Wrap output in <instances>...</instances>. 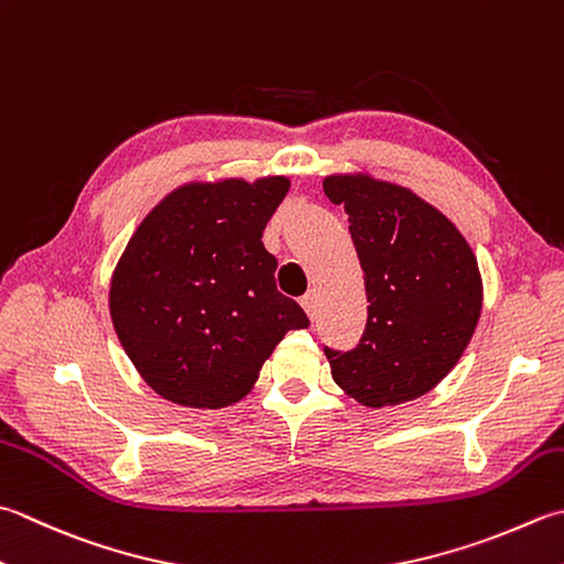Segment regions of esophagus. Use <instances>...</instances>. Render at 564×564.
<instances>
[{
	"label": "esophagus",
	"instance_id": "34e87169",
	"mask_svg": "<svg viewBox=\"0 0 564 564\" xmlns=\"http://www.w3.org/2000/svg\"><path fill=\"white\" fill-rule=\"evenodd\" d=\"M301 305L305 307V313L311 315V319H315V317H317V293H315V291H311L307 295H303Z\"/></svg>",
	"mask_w": 564,
	"mask_h": 564
}]
</instances>
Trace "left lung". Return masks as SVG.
I'll use <instances>...</instances> for the list:
<instances>
[{
    "instance_id": "1",
    "label": "left lung",
    "mask_w": 564,
    "mask_h": 564,
    "mask_svg": "<svg viewBox=\"0 0 564 564\" xmlns=\"http://www.w3.org/2000/svg\"><path fill=\"white\" fill-rule=\"evenodd\" d=\"M367 289V327L351 351L325 347L333 379L361 405L421 399L455 369L481 315V273L462 231L403 185L333 173Z\"/></svg>"
}]
</instances>
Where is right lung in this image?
Segmentation results:
<instances>
[{
  "instance_id": "add662e5",
  "label": "right lung",
  "mask_w": 564,
  "mask_h": 564,
  "mask_svg": "<svg viewBox=\"0 0 564 564\" xmlns=\"http://www.w3.org/2000/svg\"><path fill=\"white\" fill-rule=\"evenodd\" d=\"M285 175L193 181L141 219L109 281L115 333L141 379L185 408L245 399L289 329L311 325L275 289L263 229Z\"/></svg>"
}]
</instances>
